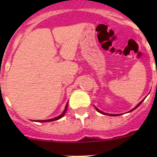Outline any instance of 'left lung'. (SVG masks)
I'll list each match as a JSON object with an SVG mask.
<instances>
[{"label": "left lung", "mask_w": 157, "mask_h": 157, "mask_svg": "<svg viewBox=\"0 0 157 157\" xmlns=\"http://www.w3.org/2000/svg\"><path fill=\"white\" fill-rule=\"evenodd\" d=\"M143 101H144V100H142L141 102H140V103H138V104H137V106H135V107H134V109H131V111H134V109H137V107H138L139 105H140V104L142 103V102H143ZM96 110H97L98 112H100V113L103 114V115H110V116H115V115H112V114H107V113H105V112H101V111H100V110H99V109H98L97 108H96Z\"/></svg>", "instance_id": "obj_1"}]
</instances>
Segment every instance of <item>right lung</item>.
Returning <instances> with one entry per match:
<instances>
[{
  "instance_id": "obj_1",
  "label": "right lung",
  "mask_w": 157,
  "mask_h": 157,
  "mask_svg": "<svg viewBox=\"0 0 157 157\" xmlns=\"http://www.w3.org/2000/svg\"><path fill=\"white\" fill-rule=\"evenodd\" d=\"M67 105H66L65 109H64V112H63V113L61 114V115H59V116H58V117H56V118H52V119H48V120H39V121H39V122H48V121H56V120L60 119V118H62V117L64 116V114H65L66 112H67Z\"/></svg>"
}]
</instances>
